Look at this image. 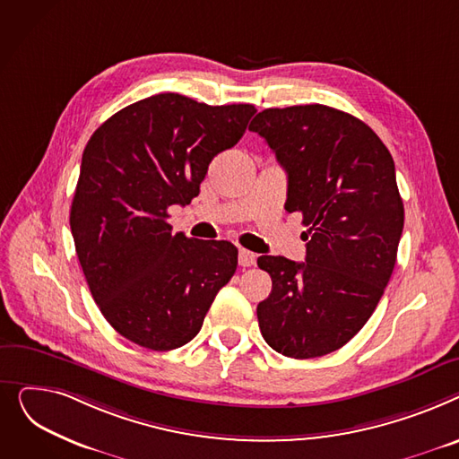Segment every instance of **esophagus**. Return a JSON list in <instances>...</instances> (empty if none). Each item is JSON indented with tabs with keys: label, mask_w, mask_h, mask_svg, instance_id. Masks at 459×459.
I'll use <instances>...</instances> for the list:
<instances>
[{
	"label": "esophagus",
	"mask_w": 459,
	"mask_h": 459,
	"mask_svg": "<svg viewBox=\"0 0 459 459\" xmlns=\"http://www.w3.org/2000/svg\"><path fill=\"white\" fill-rule=\"evenodd\" d=\"M255 259H257L255 254H252V252H248L245 248L238 250V264L240 266H252L255 263Z\"/></svg>",
	"instance_id": "esophagus-1"
}]
</instances>
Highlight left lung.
Listing matches in <instances>:
<instances>
[{
  "label": "left lung",
  "mask_w": 459,
  "mask_h": 459,
  "mask_svg": "<svg viewBox=\"0 0 459 459\" xmlns=\"http://www.w3.org/2000/svg\"><path fill=\"white\" fill-rule=\"evenodd\" d=\"M250 129L287 172L285 209L307 226L306 263L257 259L273 278L259 330L287 358L326 356L365 326L393 274L403 228L394 160L365 122L320 103L264 109Z\"/></svg>",
  "instance_id": "8db88e82"
}]
</instances>
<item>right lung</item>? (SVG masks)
Listing matches in <instances>:
<instances>
[{
    "label": "right lung",
    "mask_w": 459,
    "mask_h": 459,
    "mask_svg": "<svg viewBox=\"0 0 459 459\" xmlns=\"http://www.w3.org/2000/svg\"><path fill=\"white\" fill-rule=\"evenodd\" d=\"M254 115L250 103L163 92L124 107L87 143L70 228L94 302L131 342L165 352L193 341L235 274L231 242L174 235L169 207L198 196L212 157Z\"/></svg>",
    "instance_id": "1"
}]
</instances>
